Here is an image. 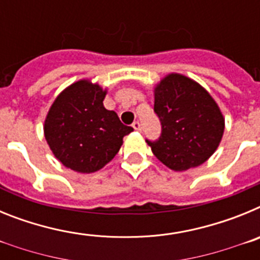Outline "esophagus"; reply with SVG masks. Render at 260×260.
I'll return each mask as SVG.
<instances>
[{"label":"esophagus","instance_id":"obj_1","mask_svg":"<svg viewBox=\"0 0 260 260\" xmlns=\"http://www.w3.org/2000/svg\"><path fill=\"white\" fill-rule=\"evenodd\" d=\"M132 126L134 127V130H137V132H141L142 130V126H141V122H139V121H134Z\"/></svg>","mask_w":260,"mask_h":260}]
</instances>
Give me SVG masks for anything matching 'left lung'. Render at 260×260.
Returning a JSON list of instances; mask_svg holds the SVG:
<instances>
[{"mask_svg": "<svg viewBox=\"0 0 260 260\" xmlns=\"http://www.w3.org/2000/svg\"><path fill=\"white\" fill-rule=\"evenodd\" d=\"M153 110L161 122V135L146 142L172 171L199 167L219 147L224 117L212 96L190 78L169 74L160 80Z\"/></svg>", "mask_w": 260, "mask_h": 260, "instance_id": "1", "label": "left lung"}]
</instances>
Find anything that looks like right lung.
<instances>
[{"label": "right lung", "instance_id": "right-lung-1", "mask_svg": "<svg viewBox=\"0 0 260 260\" xmlns=\"http://www.w3.org/2000/svg\"><path fill=\"white\" fill-rule=\"evenodd\" d=\"M107 91L89 80H78L63 89L50 107L44 135L53 155L78 173H93L117 155L125 126L113 110L104 108Z\"/></svg>", "mask_w": 260, "mask_h": 260}]
</instances>
